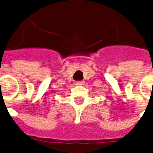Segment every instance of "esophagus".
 Returning a JSON list of instances; mask_svg holds the SVG:
<instances>
[{"label":"esophagus","mask_w":153,"mask_h":153,"mask_svg":"<svg viewBox=\"0 0 153 153\" xmlns=\"http://www.w3.org/2000/svg\"><path fill=\"white\" fill-rule=\"evenodd\" d=\"M76 85H83V82L82 81H78V82H76L75 83Z\"/></svg>","instance_id":"1"}]
</instances>
